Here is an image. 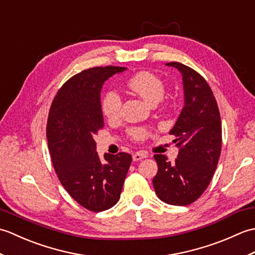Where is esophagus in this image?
Masks as SVG:
<instances>
[{
	"label": "esophagus",
	"instance_id": "esophagus-1",
	"mask_svg": "<svg viewBox=\"0 0 255 255\" xmlns=\"http://www.w3.org/2000/svg\"><path fill=\"white\" fill-rule=\"evenodd\" d=\"M145 158H148V154L144 153V152H136L132 155L133 161H140V160L145 159Z\"/></svg>",
	"mask_w": 255,
	"mask_h": 255
}]
</instances>
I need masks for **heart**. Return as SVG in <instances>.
<instances>
[{"mask_svg": "<svg viewBox=\"0 0 255 255\" xmlns=\"http://www.w3.org/2000/svg\"><path fill=\"white\" fill-rule=\"evenodd\" d=\"M127 88L141 97L150 105H156L162 101L165 93V83L158 74L150 71H139L127 81ZM123 104L122 96L116 91H108L103 96L101 110L108 121L119 117ZM128 134L134 141H143L150 136V130L142 127H133Z\"/></svg>", "mask_w": 255, "mask_h": 255, "instance_id": "1", "label": "heart"}]
</instances>
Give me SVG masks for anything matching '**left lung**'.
I'll list each match as a JSON object with an SVG mask.
<instances>
[{"mask_svg":"<svg viewBox=\"0 0 255 255\" xmlns=\"http://www.w3.org/2000/svg\"><path fill=\"white\" fill-rule=\"evenodd\" d=\"M182 73L184 107L170 131L176 139L178 154L171 163L166 155L154 154L158 173L153 187L166 204L187 206L208 187L221 152L220 113L209 84L194 69L180 62H169Z\"/></svg>","mask_w":255,"mask_h":255,"instance_id":"obj_1","label":"left lung"}]
</instances>
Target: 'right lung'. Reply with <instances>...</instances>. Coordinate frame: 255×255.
<instances>
[{
    "label": "right lung",
    "mask_w": 255,
    "mask_h": 255,
    "mask_svg": "<svg viewBox=\"0 0 255 255\" xmlns=\"http://www.w3.org/2000/svg\"><path fill=\"white\" fill-rule=\"evenodd\" d=\"M123 67L83 70L64 83L53 99L47 122L48 148L59 181L75 202L88 210L112 208L121 193L131 155L96 152L94 136L104 127L102 85Z\"/></svg>",
    "instance_id": "obj_1"
}]
</instances>
